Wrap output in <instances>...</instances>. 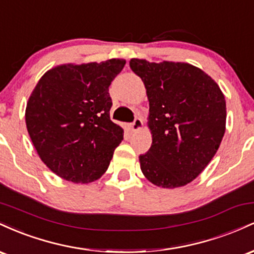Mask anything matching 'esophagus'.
I'll use <instances>...</instances> for the list:
<instances>
[{"label":"esophagus","instance_id":"34e87169","mask_svg":"<svg viewBox=\"0 0 254 254\" xmlns=\"http://www.w3.org/2000/svg\"><path fill=\"white\" fill-rule=\"evenodd\" d=\"M143 127V121H142L141 118H135V121H133V123L131 124V130L132 131H139Z\"/></svg>","mask_w":254,"mask_h":254}]
</instances>
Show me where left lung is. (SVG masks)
Wrapping results in <instances>:
<instances>
[{
	"label": "left lung",
	"mask_w": 254,
	"mask_h": 254,
	"mask_svg": "<svg viewBox=\"0 0 254 254\" xmlns=\"http://www.w3.org/2000/svg\"><path fill=\"white\" fill-rule=\"evenodd\" d=\"M131 70L143 81L149 101L151 147L139 155L144 177L176 189L204 171L226 131V99L215 80L184 62L132 58Z\"/></svg>",
	"instance_id": "8db88e82"
}]
</instances>
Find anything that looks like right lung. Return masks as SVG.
Here are the masks:
<instances>
[{
    "instance_id": "add662e5",
    "label": "right lung",
    "mask_w": 254,
    "mask_h": 254,
    "mask_svg": "<svg viewBox=\"0 0 254 254\" xmlns=\"http://www.w3.org/2000/svg\"><path fill=\"white\" fill-rule=\"evenodd\" d=\"M125 60L61 64L40 77L25 119L32 143L46 167L64 180L88 184L109 168L124 136L110 119L109 87Z\"/></svg>"
}]
</instances>
